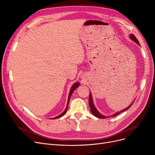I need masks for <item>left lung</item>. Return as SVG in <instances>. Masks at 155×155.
Wrapping results in <instances>:
<instances>
[{
    "mask_svg": "<svg viewBox=\"0 0 155 155\" xmlns=\"http://www.w3.org/2000/svg\"><path fill=\"white\" fill-rule=\"evenodd\" d=\"M129 37H130V39H131V40H133V41H134L136 43H137L138 45H140V44H139V42H138V39L136 38V37L133 35V34H130V35H129ZM134 101H133V103L132 104H131L129 107H127V108H125V109H123L122 110H121V111H119V112H116L115 114H112V116H112V117H114V116H117L118 114H119L120 112H124V111H125L126 110H127V109H129V108L131 107V105H133V104L134 103ZM88 102H89V106H90V108H91V112H92V114L94 115V116H95L96 117H97V118H101V119H104V118H109V117H110V116H104V115H102V114H101L100 112H99V111H98L97 110V109L95 107V106H94V103H93V100H92V94H91V93H90V95H89V100H88Z\"/></svg>",
    "mask_w": 155,
    "mask_h": 155,
    "instance_id": "8db88e82",
    "label": "left lung"
}]
</instances>
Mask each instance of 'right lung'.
Returning a JSON list of instances; mask_svg holds the SVG:
<instances>
[{
	"instance_id": "1",
	"label": "right lung",
	"mask_w": 155,
	"mask_h": 155,
	"mask_svg": "<svg viewBox=\"0 0 155 155\" xmlns=\"http://www.w3.org/2000/svg\"><path fill=\"white\" fill-rule=\"evenodd\" d=\"M79 85H80V83H79V82H76V83H75L74 84V85H72V87L71 89H70V91L69 95H68V102H67V107H66V109H65V110H64V112H63V113H61V114L60 115H59V116H56V117H55V118H51V119H57V118H60V117H61V116H63V115H64L65 114H66L67 110V109H68V104H69L70 98V97H71V96H72V94L73 92L75 91V89H76V88H78V87L79 86Z\"/></svg>"
}]
</instances>
